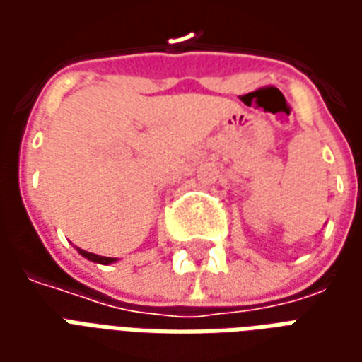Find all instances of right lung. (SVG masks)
<instances>
[{"mask_svg":"<svg viewBox=\"0 0 362 362\" xmlns=\"http://www.w3.org/2000/svg\"><path fill=\"white\" fill-rule=\"evenodd\" d=\"M79 250V254L81 256H85L87 259H90V262H96V264H112V262H116V258H106V256H98V254H93V252H87V250H81V248H77Z\"/></svg>","mask_w":362,"mask_h":362,"instance_id":"add662e5","label":"right lung"}]
</instances>
